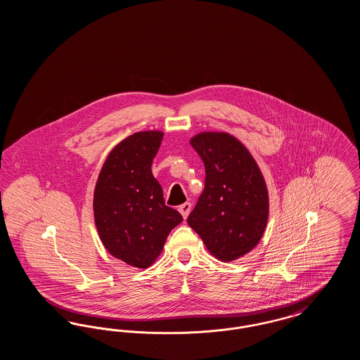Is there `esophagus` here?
Wrapping results in <instances>:
<instances>
[{
    "label": "esophagus",
    "instance_id": "34e87169",
    "mask_svg": "<svg viewBox=\"0 0 360 360\" xmlns=\"http://www.w3.org/2000/svg\"><path fill=\"white\" fill-rule=\"evenodd\" d=\"M178 210H179V213L182 214V217L186 220V219H188V213H190V210H191V204L185 202V204H182V205L178 207Z\"/></svg>",
    "mask_w": 360,
    "mask_h": 360
}]
</instances>
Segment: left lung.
<instances>
[{"mask_svg": "<svg viewBox=\"0 0 360 360\" xmlns=\"http://www.w3.org/2000/svg\"><path fill=\"white\" fill-rule=\"evenodd\" d=\"M190 144L205 165V188L188 224L206 250L221 262L252 251L269 220V190L257 160L239 139L226 132H201Z\"/></svg>", "mask_w": 360, "mask_h": 360, "instance_id": "8db88e82", "label": "left lung"}]
</instances>
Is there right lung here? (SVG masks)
Here are the masks:
<instances>
[{
  "label": "right lung",
  "instance_id": "obj_1",
  "mask_svg": "<svg viewBox=\"0 0 360 360\" xmlns=\"http://www.w3.org/2000/svg\"><path fill=\"white\" fill-rule=\"evenodd\" d=\"M162 131H141L108 154L94 188L93 212L106 251L128 266L148 269L162 254L179 212L165 205L151 165Z\"/></svg>",
  "mask_w": 360,
  "mask_h": 360
}]
</instances>
